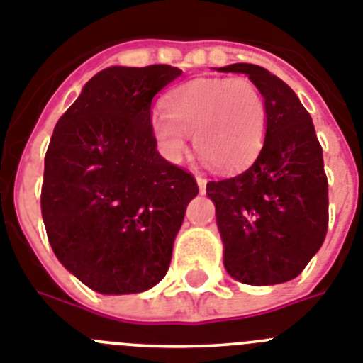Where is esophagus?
Instances as JSON below:
<instances>
[{"label":"esophagus","instance_id":"esophagus-1","mask_svg":"<svg viewBox=\"0 0 363 363\" xmlns=\"http://www.w3.org/2000/svg\"><path fill=\"white\" fill-rule=\"evenodd\" d=\"M195 181H197V186H199L201 194H204V191H206V179H204L203 175H197V177H195Z\"/></svg>","mask_w":363,"mask_h":363}]
</instances>
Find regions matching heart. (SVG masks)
Masks as SVG:
<instances>
[{
	"label": "heart",
	"mask_w": 363,
	"mask_h": 363,
	"mask_svg": "<svg viewBox=\"0 0 363 363\" xmlns=\"http://www.w3.org/2000/svg\"><path fill=\"white\" fill-rule=\"evenodd\" d=\"M166 112L151 116L157 146L169 162H181L188 135L201 159L217 172L247 166L263 147L267 104L248 78H195L166 99Z\"/></svg>",
	"instance_id": "1"
}]
</instances>
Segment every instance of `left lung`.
Segmentation results:
<instances>
[{"mask_svg": "<svg viewBox=\"0 0 363 363\" xmlns=\"http://www.w3.org/2000/svg\"><path fill=\"white\" fill-rule=\"evenodd\" d=\"M217 71L247 74L267 104L257 159L234 177L206 184L225 269L247 285L291 281L320 250L329 223V184L313 118L294 91L259 65Z\"/></svg>", "mask_w": 363, "mask_h": 363, "instance_id": "1", "label": "left lung"}]
</instances>
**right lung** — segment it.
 Here are the masks:
<instances>
[{
  "instance_id": "right-lung-1",
  "label": "right lung",
  "mask_w": 363,
  "mask_h": 363,
  "mask_svg": "<svg viewBox=\"0 0 363 363\" xmlns=\"http://www.w3.org/2000/svg\"><path fill=\"white\" fill-rule=\"evenodd\" d=\"M172 65L96 72L60 116L45 155L42 217L58 261L100 294H137L166 276L191 173L157 151L151 102Z\"/></svg>"
}]
</instances>
